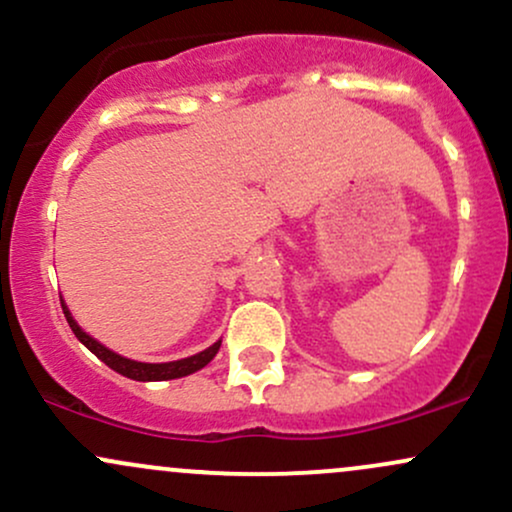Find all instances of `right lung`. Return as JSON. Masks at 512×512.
<instances>
[{
	"label": "right lung",
	"instance_id": "add662e5",
	"mask_svg": "<svg viewBox=\"0 0 512 512\" xmlns=\"http://www.w3.org/2000/svg\"><path fill=\"white\" fill-rule=\"evenodd\" d=\"M62 310H64V317H67L69 327H72V332L76 334V339H79L81 344L86 346L88 351H93L105 366H110L115 370V373L125 375V378H132V380H139V383H149V380H175V378H182V375H190L195 373V370L204 368L211 358L216 356V351H219L221 342L211 344L209 349L199 351V354L190 356V358H180V361H170V363H139V361H129V358L115 354V351L105 349L103 344H98L96 339L88 337V334L81 330L79 325L74 322L72 313L67 310V305L62 303Z\"/></svg>",
	"mask_w": 512,
	"mask_h": 512
}]
</instances>
